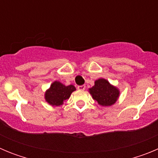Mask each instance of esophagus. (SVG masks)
Returning a JSON list of instances; mask_svg holds the SVG:
<instances>
[{"instance_id": "1", "label": "esophagus", "mask_w": 158, "mask_h": 158, "mask_svg": "<svg viewBox=\"0 0 158 158\" xmlns=\"http://www.w3.org/2000/svg\"><path fill=\"white\" fill-rule=\"evenodd\" d=\"M77 89L78 90H85V85H79L77 86Z\"/></svg>"}]
</instances>
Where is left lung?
I'll use <instances>...</instances> for the list:
<instances>
[{
	"label": "left lung",
	"mask_w": 158,
	"mask_h": 158,
	"mask_svg": "<svg viewBox=\"0 0 158 158\" xmlns=\"http://www.w3.org/2000/svg\"><path fill=\"white\" fill-rule=\"evenodd\" d=\"M89 92L93 100L103 107L115 104L120 95L119 89L104 78H99L95 81L94 85L89 89Z\"/></svg>",
	"instance_id": "left-lung-1"
}]
</instances>
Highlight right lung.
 Here are the masks:
<instances>
[{"label": "right lung", "instance_id": "1", "mask_svg": "<svg viewBox=\"0 0 158 158\" xmlns=\"http://www.w3.org/2000/svg\"><path fill=\"white\" fill-rule=\"evenodd\" d=\"M76 88L73 85H65L62 82L55 81L47 89L44 94V99L51 106H62L64 102L70 97Z\"/></svg>", "mask_w": 158, "mask_h": 158}]
</instances>
